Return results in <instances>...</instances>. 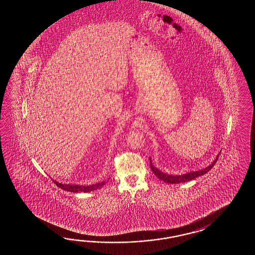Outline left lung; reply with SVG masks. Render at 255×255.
<instances>
[{"instance_id":"left-lung-1","label":"left lung","mask_w":255,"mask_h":255,"mask_svg":"<svg viewBox=\"0 0 255 255\" xmlns=\"http://www.w3.org/2000/svg\"><path fill=\"white\" fill-rule=\"evenodd\" d=\"M219 156H220V154L217 155L216 158L213 160V162H212V164L209 165L206 168H202V169H200V170H197V171H190V172H188V173L181 174V175H169V174L164 173L161 170L157 169V168H155L153 166L151 158H149V164H150V168H151L153 173L155 174L160 180H162V181L168 183V184H179V183H183V182L190 181L191 179H194L197 177H200V176L206 174L215 165Z\"/></svg>"}]
</instances>
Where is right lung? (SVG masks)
<instances>
[{
  "label": "right lung",
  "instance_id": "1",
  "mask_svg": "<svg viewBox=\"0 0 255 255\" xmlns=\"http://www.w3.org/2000/svg\"><path fill=\"white\" fill-rule=\"evenodd\" d=\"M54 183L55 185L62 189V190H66V191H70V192H90L93 190H98L100 188H102L104 185L106 184L108 181H102V182H99L97 184L93 185H87V186H83V185H76V184H63V183H60L56 180H54Z\"/></svg>",
  "mask_w": 255,
  "mask_h": 255
}]
</instances>
